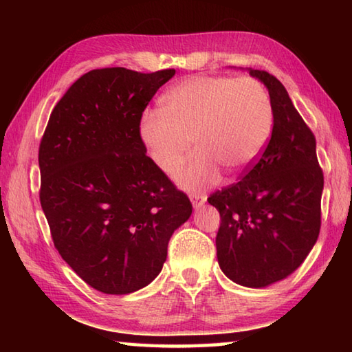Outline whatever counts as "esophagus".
I'll use <instances>...</instances> for the list:
<instances>
[{
  "label": "esophagus",
  "instance_id": "obj_1",
  "mask_svg": "<svg viewBox=\"0 0 352 352\" xmlns=\"http://www.w3.org/2000/svg\"><path fill=\"white\" fill-rule=\"evenodd\" d=\"M190 201H192L194 210H200V208L205 205L206 197H205V195H201V194H192V195H190Z\"/></svg>",
  "mask_w": 352,
  "mask_h": 352
}]
</instances>
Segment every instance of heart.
Instances as JSON below:
<instances>
[{
	"mask_svg": "<svg viewBox=\"0 0 352 352\" xmlns=\"http://www.w3.org/2000/svg\"><path fill=\"white\" fill-rule=\"evenodd\" d=\"M273 109L269 93L252 77L194 76L148 110L140 133L153 163L175 170L190 152L199 153L175 174L180 186L201 189L219 180L220 168L242 175L258 162L270 140Z\"/></svg>",
	"mask_w": 352,
	"mask_h": 352,
	"instance_id": "1",
	"label": "heart"
}]
</instances>
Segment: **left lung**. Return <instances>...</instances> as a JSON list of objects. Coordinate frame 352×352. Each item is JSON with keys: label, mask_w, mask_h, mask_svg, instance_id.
Returning <instances> with one entry per match:
<instances>
[{"label": "left lung", "mask_w": 352, "mask_h": 352, "mask_svg": "<svg viewBox=\"0 0 352 352\" xmlns=\"http://www.w3.org/2000/svg\"><path fill=\"white\" fill-rule=\"evenodd\" d=\"M269 90L273 129L269 144L239 182L214 192L220 212L217 261L243 287L283 281L302 264L318 239L323 172L311 129L275 76L247 69Z\"/></svg>", "instance_id": "8db88e82"}]
</instances>
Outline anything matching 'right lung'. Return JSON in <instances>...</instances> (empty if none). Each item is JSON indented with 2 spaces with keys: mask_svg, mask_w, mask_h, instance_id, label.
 Returning a JSON list of instances; mask_svg holds the SVG:
<instances>
[{
  "mask_svg": "<svg viewBox=\"0 0 352 352\" xmlns=\"http://www.w3.org/2000/svg\"><path fill=\"white\" fill-rule=\"evenodd\" d=\"M175 69H93L58 100L40 142V204L63 261L93 289L127 295L160 275L189 199L146 155L142 111Z\"/></svg>",
  "mask_w": 352,
  "mask_h": 352,
  "instance_id": "add662e5",
  "label": "right lung"
}]
</instances>
